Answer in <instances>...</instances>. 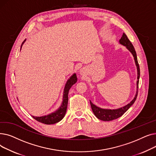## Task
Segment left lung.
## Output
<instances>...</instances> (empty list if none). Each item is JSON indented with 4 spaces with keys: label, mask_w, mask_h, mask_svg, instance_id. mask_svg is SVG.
<instances>
[{
    "label": "left lung",
    "mask_w": 156,
    "mask_h": 156,
    "mask_svg": "<svg viewBox=\"0 0 156 156\" xmlns=\"http://www.w3.org/2000/svg\"><path fill=\"white\" fill-rule=\"evenodd\" d=\"M119 43L121 44L122 45H123L126 47V48L128 49V50L132 53L135 61L136 63V65L137 66V71H138V81H137V91H136V94L133 99V100L129 103L128 105L124 106L121 108H119L118 109H115V110H109V109H103L101 108H99L97 107L96 105H94L92 102L90 101V103L91 105V108L92 109V111L94 114H95V116L101 120L104 121H112L114 119H118V118L121 117L122 114H123L126 111L132 106L135 101L136 99V97L138 95V83H139V78H140V67H139L138 60H137V57H136V51L135 50V48L133 45H132V42H130L127 36L125 33H123V34L122 35V37L119 40Z\"/></svg>",
    "instance_id": "1"
}]
</instances>
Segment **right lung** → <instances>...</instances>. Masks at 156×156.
<instances>
[{
  "label": "right lung",
  "instance_id": "right-lung-1",
  "mask_svg": "<svg viewBox=\"0 0 156 156\" xmlns=\"http://www.w3.org/2000/svg\"><path fill=\"white\" fill-rule=\"evenodd\" d=\"M21 47H22V45H21ZM76 81H77V77H76V74H74V75L68 80L64 88L63 101L61 106L58 110L56 111L54 113L48 114L47 116H42V117L33 116V118L37 121L46 125H52L60 121L64 117L66 112L68 102V93H69V89L72 87V85L75 84Z\"/></svg>",
  "mask_w": 156,
  "mask_h": 156
}]
</instances>
